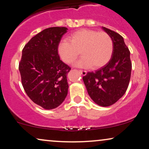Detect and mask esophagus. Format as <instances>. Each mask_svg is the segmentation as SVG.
Returning <instances> with one entry per match:
<instances>
[{"mask_svg":"<svg viewBox=\"0 0 149 149\" xmlns=\"http://www.w3.org/2000/svg\"><path fill=\"white\" fill-rule=\"evenodd\" d=\"M79 71L80 72H81V74L83 75V76H85V75L87 74V71L83 70H79Z\"/></svg>","mask_w":149,"mask_h":149,"instance_id":"1","label":"esophagus"}]
</instances>
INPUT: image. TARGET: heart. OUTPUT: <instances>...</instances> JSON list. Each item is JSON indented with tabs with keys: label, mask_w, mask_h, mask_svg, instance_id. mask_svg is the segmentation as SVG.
<instances>
[{
	"label": "heart",
	"mask_w": 149,
	"mask_h": 149,
	"mask_svg": "<svg viewBox=\"0 0 149 149\" xmlns=\"http://www.w3.org/2000/svg\"><path fill=\"white\" fill-rule=\"evenodd\" d=\"M113 43L106 32H97L91 29H81L74 32L63 40L58 46V54L62 61L70 64L80 54L82 58L75 66L79 67L99 68L105 66L111 59Z\"/></svg>",
	"instance_id": "obj_1"
}]
</instances>
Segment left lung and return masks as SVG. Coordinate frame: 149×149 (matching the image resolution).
<instances>
[{"label": "left lung", "instance_id": "left-lung-1", "mask_svg": "<svg viewBox=\"0 0 149 149\" xmlns=\"http://www.w3.org/2000/svg\"><path fill=\"white\" fill-rule=\"evenodd\" d=\"M113 43V54L108 63L83 77L91 98L103 107L111 105L124 95L131 76L132 62L130 50L122 36L114 31L102 27Z\"/></svg>", "mask_w": 149, "mask_h": 149}]
</instances>
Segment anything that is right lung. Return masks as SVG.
<instances>
[{
  "instance_id": "add662e5",
  "label": "right lung",
  "mask_w": 149,
  "mask_h": 149,
  "mask_svg": "<svg viewBox=\"0 0 149 149\" xmlns=\"http://www.w3.org/2000/svg\"><path fill=\"white\" fill-rule=\"evenodd\" d=\"M68 29L54 27L43 30L28 42L19 64L21 83L28 97L46 109H54L65 100L71 68L58 52L62 36Z\"/></svg>"
}]
</instances>
